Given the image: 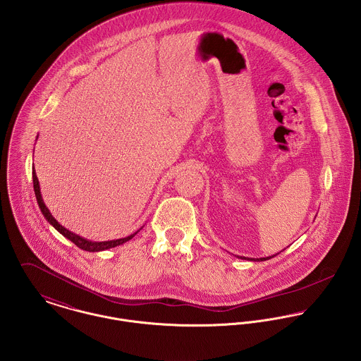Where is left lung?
Returning <instances> with one entry per match:
<instances>
[{
    "label": "left lung",
    "instance_id": "obj_1",
    "mask_svg": "<svg viewBox=\"0 0 361 361\" xmlns=\"http://www.w3.org/2000/svg\"><path fill=\"white\" fill-rule=\"evenodd\" d=\"M276 255H273V256H269V257H260V259H247V260H253V262H264V260H269V259H271V257H274ZM240 259H246V257H240Z\"/></svg>",
    "mask_w": 361,
    "mask_h": 361
}]
</instances>
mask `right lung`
<instances>
[{
    "instance_id": "obj_1",
    "label": "right lung",
    "mask_w": 361,
    "mask_h": 361,
    "mask_svg": "<svg viewBox=\"0 0 361 361\" xmlns=\"http://www.w3.org/2000/svg\"><path fill=\"white\" fill-rule=\"evenodd\" d=\"M33 187H35V194H36V198H37V203H39V206H40L41 213L44 214V217L47 219V221L52 226V227H55V230H58L65 238H68V240H72L76 246H79L80 249L82 250H87V252H99V250H106V249H111V247H115V246H119L121 243H124V242H127V240H131L137 233H134V234H131V235H128V237H126V238H121V240H104V242H92V240H85V238H82L80 235H78V234H73L72 231H69V230H66L65 227H62L54 217H52V214H51V212L48 210V207L45 206V203H44V200L41 198V192H40V184H39V178H37V176H36V171H35V167H33Z\"/></svg>"
}]
</instances>
